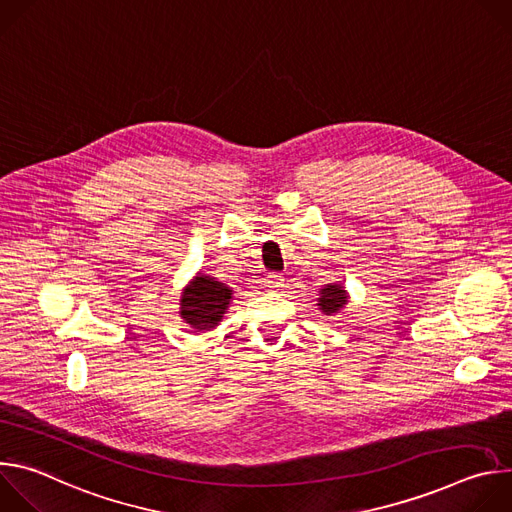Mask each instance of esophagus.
<instances>
[{"label":"esophagus","mask_w":512,"mask_h":512,"mask_svg":"<svg viewBox=\"0 0 512 512\" xmlns=\"http://www.w3.org/2000/svg\"><path fill=\"white\" fill-rule=\"evenodd\" d=\"M283 275L281 273H269L267 275V287H271V289H279L281 285H283Z\"/></svg>","instance_id":"1"}]
</instances>
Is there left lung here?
Returning <instances> with one entry per match:
<instances>
[{"label":"left lung","mask_w":512,"mask_h":512,"mask_svg":"<svg viewBox=\"0 0 512 512\" xmlns=\"http://www.w3.org/2000/svg\"><path fill=\"white\" fill-rule=\"evenodd\" d=\"M346 302V294L340 285H326L320 294V308L324 314L338 312Z\"/></svg>","instance_id":"1"}]
</instances>
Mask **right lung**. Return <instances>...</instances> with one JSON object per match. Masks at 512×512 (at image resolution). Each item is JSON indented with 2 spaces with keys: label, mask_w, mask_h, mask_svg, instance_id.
I'll return each mask as SVG.
<instances>
[{
  "label": "right lung",
  "mask_w": 512,
  "mask_h": 512,
  "mask_svg": "<svg viewBox=\"0 0 512 512\" xmlns=\"http://www.w3.org/2000/svg\"><path fill=\"white\" fill-rule=\"evenodd\" d=\"M231 302V289L214 281L208 275H200L182 296V318L196 330H208L221 322Z\"/></svg>",
  "instance_id": "add662e5"
}]
</instances>
